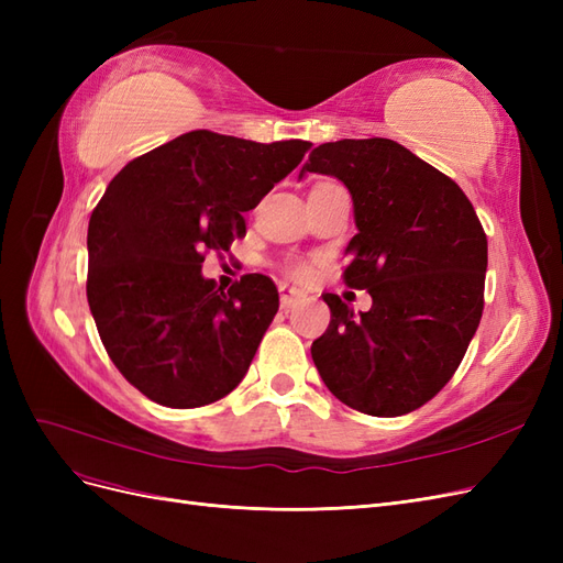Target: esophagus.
I'll return each instance as SVG.
<instances>
[{
  "label": "esophagus",
  "instance_id": "34e87169",
  "mask_svg": "<svg viewBox=\"0 0 563 563\" xmlns=\"http://www.w3.org/2000/svg\"><path fill=\"white\" fill-rule=\"evenodd\" d=\"M279 298H282V308H284V310H291V308H296V305L302 300V294L296 291V288L279 286Z\"/></svg>",
  "mask_w": 563,
  "mask_h": 563
}]
</instances>
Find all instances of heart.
Here are the masks:
<instances>
[{
	"instance_id": "heart-1",
	"label": "heart",
	"mask_w": 563,
	"mask_h": 563,
	"mask_svg": "<svg viewBox=\"0 0 563 563\" xmlns=\"http://www.w3.org/2000/svg\"><path fill=\"white\" fill-rule=\"evenodd\" d=\"M291 275H294L296 279H308L310 267H308V265H294V267H291Z\"/></svg>"
}]
</instances>
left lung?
Returning a JSON list of instances; mask_svg holds the SVG:
<instances>
[{
    "label": "left lung",
    "mask_w": 563,
    "mask_h": 563,
    "mask_svg": "<svg viewBox=\"0 0 563 563\" xmlns=\"http://www.w3.org/2000/svg\"><path fill=\"white\" fill-rule=\"evenodd\" d=\"M333 176L354 203L345 284L368 291L354 314L335 294L312 343L319 376L356 411L395 418L428 404L463 362L482 321L486 234L465 192L389 139L335 141L300 168Z\"/></svg>",
    "instance_id": "8db88e82"
}]
</instances>
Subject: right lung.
<instances>
[{
	"label": "right lung",
	"instance_id": "1",
	"mask_svg": "<svg viewBox=\"0 0 563 563\" xmlns=\"http://www.w3.org/2000/svg\"><path fill=\"white\" fill-rule=\"evenodd\" d=\"M308 141L183 133L119 172L89 220L87 298L119 373L152 401L197 408L242 383L279 310L277 286L244 275L228 294L203 253L246 234L244 211L284 180Z\"/></svg>",
	"mask_w": 563,
	"mask_h": 563
}]
</instances>
